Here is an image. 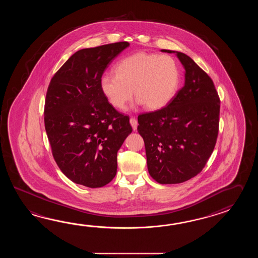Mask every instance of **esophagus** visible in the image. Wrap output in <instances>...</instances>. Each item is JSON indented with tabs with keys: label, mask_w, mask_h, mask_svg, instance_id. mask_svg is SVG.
Instances as JSON below:
<instances>
[{
	"label": "esophagus",
	"mask_w": 258,
	"mask_h": 258,
	"mask_svg": "<svg viewBox=\"0 0 258 258\" xmlns=\"http://www.w3.org/2000/svg\"><path fill=\"white\" fill-rule=\"evenodd\" d=\"M130 123H131L132 127H133V130L136 131V130H137V125H138V121H137V119L134 118V117L130 118Z\"/></svg>",
	"instance_id": "1"
}]
</instances>
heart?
Here are the masks:
<instances>
[{
	"label": "heart",
	"mask_w": 258,
	"mask_h": 258,
	"mask_svg": "<svg viewBox=\"0 0 258 258\" xmlns=\"http://www.w3.org/2000/svg\"><path fill=\"white\" fill-rule=\"evenodd\" d=\"M115 73H105L100 89L110 105L121 110L133 98L149 110L165 107L175 96L180 82L179 69L169 55L137 52L118 62Z\"/></svg>",
	"instance_id": "heart-1"
}]
</instances>
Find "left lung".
<instances>
[{
  "label": "left lung",
  "mask_w": 258,
  "mask_h": 258,
  "mask_svg": "<svg viewBox=\"0 0 258 258\" xmlns=\"http://www.w3.org/2000/svg\"><path fill=\"white\" fill-rule=\"evenodd\" d=\"M176 53L185 82L168 105L138 116L137 131L146 148L148 172L161 184L181 183L198 175L214 150L220 100L214 83L186 54Z\"/></svg>",
  "instance_id": "8db88e82"
}]
</instances>
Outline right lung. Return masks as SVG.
Wrapping results in <instances>:
<instances>
[{
  "instance_id": "add662e5",
  "label": "right lung",
  "mask_w": 258,
  "mask_h": 258,
  "mask_svg": "<svg viewBox=\"0 0 258 258\" xmlns=\"http://www.w3.org/2000/svg\"><path fill=\"white\" fill-rule=\"evenodd\" d=\"M126 41L80 49L49 83L44 123L51 152L62 173L77 184L98 188L117 172V152L133 129L129 117L112 107L100 78Z\"/></svg>"
}]
</instances>
